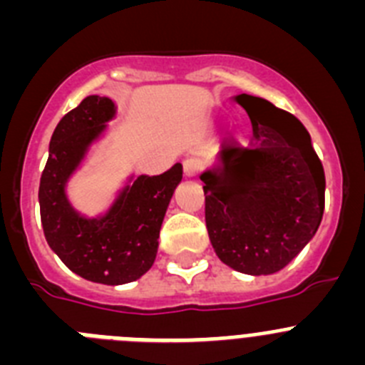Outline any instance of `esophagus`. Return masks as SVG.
Listing matches in <instances>:
<instances>
[{"label":"esophagus","mask_w":365,"mask_h":365,"mask_svg":"<svg viewBox=\"0 0 365 365\" xmlns=\"http://www.w3.org/2000/svg\"><path fill=\"white\" fill-rule=\"evenodd\" d=\"M182 170H185L186 177H195L201 172V160L190 157V159H186L185 163H182Z\"/></svg>","instance_id":"1"}]
</instances>
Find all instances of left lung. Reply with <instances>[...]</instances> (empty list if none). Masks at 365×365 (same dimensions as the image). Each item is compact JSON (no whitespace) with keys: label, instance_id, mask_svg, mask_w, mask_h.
I'll list each match as a JSON object with an SVG mask.
<instances>
[{"label":"left lung","instance_id":"left-lung-1","mask_svg":"<svg viewBox=\"0 0 365 365\" xmlns=\"http://www.w3.org/2000/svg\"><path fill=\"white\" fill-rule=\"evenodd\" d=\"M235 102L252 122L248 148L222 146L201 173L205 219L219 259L261 276L287 267L314 237L325 206V173L302 122L259 96Z\"/></svg>","mask_w":365,"mask_h":365}]
</instances>
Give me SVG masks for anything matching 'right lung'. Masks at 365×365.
<instances>
[{
  "instance_id": "1",
  "label": "right lung",
  "mask_w": 365,
  "mask_h": 365,
  "mask_svg": "<svg viewBox=\"0 0 365 365\" xmlns=\"http://www.w3.org/2000/svg\"><path fill=\"white\" fill-rule=\"evenodd\" d=\"M115 113L111 98L91 95L58 122L38 192L41 227L54 254L74 274L104 285L135 282L151 269L164 214L182 179L177 163L160 175L130 177L100 217H83L74 210L66 193L67 180Z\"/></svg>"
}]
</instances>
